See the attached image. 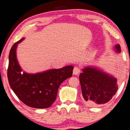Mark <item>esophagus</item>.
I'll return each instance as SVG.
<instances>
[{
  "instance_id": "esophagus-1",
  "label": "esophagus",
  "mask_w": 130,
  "mask_h": 130,
  "mask_svg": "<svg viewBox=\"0 0 130 130\" xmlns=\"http://www.w3.org/2000/svg\"><path fill=\"white\" fill-rule=\"evenodd\" d=\"M80 69L79 67H74L73 71V74H74V75H77V74H79L80 73Z\"/></svg>"
}]
</instances>
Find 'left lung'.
<instances>
[{"instance_id":"obj_1","label":"left lung","mask_w":130,"mask_h":130,"mask_svg":"<svg viewBox=\"0 0 130 130\" xmlns=\"http://www.w3.org/2000/svg\"><path fill=\"white\" fill-rule=\"evenodd\" d=\"M117 52H121L119 44ZM79 75L83 100L89 106H98L108 102L118 90L117 79L99 69L86 67Z\"/></svg>"}]
</instances>
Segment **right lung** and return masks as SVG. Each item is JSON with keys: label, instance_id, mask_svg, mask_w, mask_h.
I'll return each mask as SVG.
<instances>
[{"label": "right lung", "instance_id": "obj_1", "mask_svg": "<svg viewBox=\"0 0 130 130\" xmlns=\"http://www.w3.org/2000/svg\"><path fill=\"white\" fill-rule=\"evenodd\" d=\"M24 39L15 42L10 50L7 72L9 83L17 97L26 105L39 109L49 108L56 101L60 85L72 77L73 66L35 74L22 72L18 62L16 49Z\"/></svg>", "mask_w": 130, "mask_h": 130}]
</instances>
